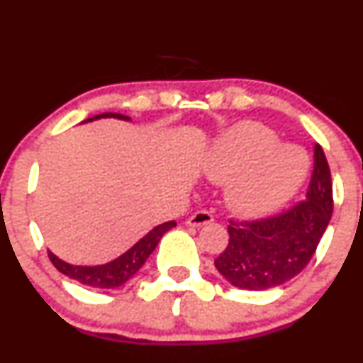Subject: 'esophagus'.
Wrapping results in <instances>:
<instances>
[{
    "mask_svg": "<svg viewBox=\"0 0 363 363\" xmlns=\"http://www.w3.org/2000/svg\"><path fill=\"white\" fill-rule=\"evenodd\" d=\"M213 221V215L206 209H199V211H196L194 215H191L187 218L186 225L187 226H201V225H208Z\"/></svg>",
    "mask_w": 363,
    "mask_h": 363,
    "instance_id": "obj_1",
    "label": "esophagus"
}]
</instances>
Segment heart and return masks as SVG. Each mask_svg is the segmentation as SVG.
<instances>
[{"label":"heart","instance_id":"b5f03b06","mask_svg":"<svg viewBox=\"0 0 363 363\" xmlns=\"http://www.w3.org/2000/svg\"><path fill=\"white\" fill-rule=\"evenodd\" d=\"M309 160L298 145L284 143L264 125L243 121L228 130L208 160V176L230 182L226 199L235 213L262 216L289 201L306 179Z\"/></svg>","mask_w":363,"mask_h":363}]
</instances>
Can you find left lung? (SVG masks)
<instances>
[{"label":"left lung","mask_w":363,"mask_h":363,"mask_svg":"<svg viewBox=\"0 0 363 363\" xmlns=\"http://www.w3.org/2000/svg\"><path fill=\"white\" fill-rule=\"evenodd\" d=\"M333 213V184L321 145H314V169L306 199L277 216L230 221L228 245L215 260L231 286L265 291L296 277L311 260Z\"/></svg>","instance_id":"obj_1"}]
</instances>
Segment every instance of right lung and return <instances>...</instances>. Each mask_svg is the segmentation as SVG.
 <instances>
[{
    "instance_id": "obj_1",
    "label": "right lung",
    "mask_w": 363,
    "mask_h": 363,
    "mask_svg": "<svg viewBox=\"0 0 363 363\" xmlns=\"http://www.w3.org/2000/svg\"><path fill=\"white\" fill-rule=\"evenodd\" d=\"M99 118H118V120L130 121L128 116L120 115V113H101V115L87 118L82 123L99 120ZM174 226H176V221H167V223L155 226L154 230L148 231L145 237L140 238L130 250H126L123 255L103 265H72L60 260L52 252H49V259L59 272L74 279V281L84 284V286L96 287V289H115V287L123 286L128 279H132L142 269V265L145 264L150 253L155 250L157 243L160 242L164 233H167Z\"/></svg>"
}]
</instances>
